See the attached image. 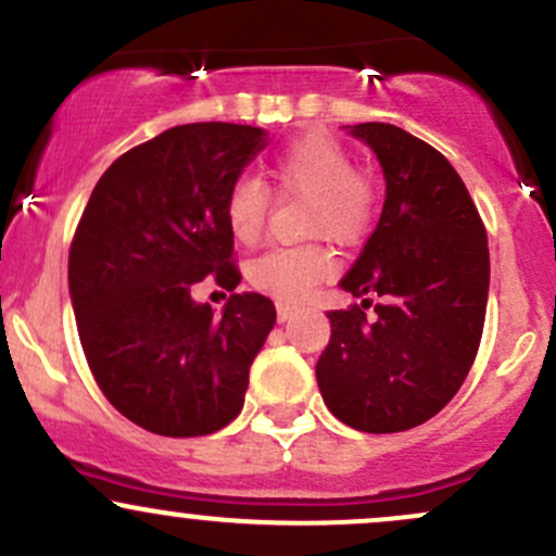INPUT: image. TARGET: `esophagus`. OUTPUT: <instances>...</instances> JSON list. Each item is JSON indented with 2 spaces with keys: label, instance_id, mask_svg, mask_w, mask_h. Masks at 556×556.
I'll return each mask as SVG.
<instances>
[{
  "label": "esophagus",
  "instance_id": "34e87169",
  "mask_svg": "<svg viewBox=\"0 0 556 556\" xmlns=\"http://www.w3.org/2000/svg\"><path fill=\"white\" fill-rule=\"evenodd\" d=\"M295 314H298V306H290V303H277V319L282 321V325L285 321H290Z\"/></svg>",
  "mask_w": 556,
  "mask_h": 556
}]
</instances>
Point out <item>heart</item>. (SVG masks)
<instances>
[{
	"mask_svg": "<svg viewBox=\"0 0 556 556\" xmlns=\"http://www.w3.org/2000/svg\"><path fill=\"white\" fill-rule=\"evenodd\" d=\"M274 185L279 192L308 198L306 231L325 235L338 245H356L375 227L377 187L367 174L353 168L343 142L325 131L295 137L274 157ZM268 189L261 181L240 176L224 198V218L237 242H255L266 224ZM334 258L321 245L274 248L258 255L248 268L253 288L282 301H301L319 282L332 277Z\"/></svg>",
	"mask_w": 556,
	"mask_h": 556,
	"instance_id": "heart-1",
	"label": "heart"
}]
</instances>
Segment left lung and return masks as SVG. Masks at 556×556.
<instances>
[{
  "label": "left lung",
  "mask_w": 556,
  "mask_h": 556,
  "mask_svg": "<svg viewBox=\"0 0 556 556\" xmlns=\"http://www.w3.org/2000/svg\"><path fill=\"white\" fill-rule=\"evenodd\" d=\"M386 174L377 229L340 288L362 306L329 311L316 362L329 412L362 432L435 417L465 382L483 334L488 237L465 181L435 148L393 124L348 126ZM371 296H382L366 319Z\"/></svg>",
  "instance_id": "obj_1"
}]
</instances>
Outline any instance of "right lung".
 <instances>
[{"instance_id":"1","label":"right lung","mask_w":556,"mask_h":556,"mask_svg":"<svg viewBox=\"0 0 556 556\" xmlns=\"http://www.w3.org/2000/svg\"><path fill=\"white\" fill-rule=\"evenodd\" d=\"M266 144L258 126H174L124 152L78 222L68 288L84 356L110 404L155 435L227 427L277 321L258 292L229 295L222 316L192 298L205 277L240 285L224 198Z\"/></svg>"}]
</instances>
